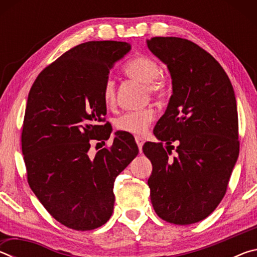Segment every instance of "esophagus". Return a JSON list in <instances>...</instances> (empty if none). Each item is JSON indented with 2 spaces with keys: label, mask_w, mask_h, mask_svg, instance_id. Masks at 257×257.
Masks as SVG:
<instances>
[{
  "label": "esophagus",
  "mask_w": 257,
  "mask_h": 257,
  "mask_svg": "<svg viewBox=\"0 0 257 257\" xmlns=\"http://www.w3.org/2000/svg\"><path fill=\"white\" fill-rule=\"evenodd\" d=\"M135 139H136V143H137V146H138L139 151L142 152L143 145H144V139H143L141 136H136V137H135Z\"/></svg>",
  "instance_id": "esophagus-1"
}]
</instances>
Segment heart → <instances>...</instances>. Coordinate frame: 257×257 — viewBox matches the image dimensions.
Instances as JSON below:
<instances>
[{
  "label": "heart",
  "instance_id": "b5f03b06",
  "mask_svg": "<svg viewBox=\"0 0 257 257\" xmlns=\"http://www.w3.org/2000/svg\"><path fill=\"white\" fill-rule=\"evenodd\" d=\"M124 71L129 77L146 85V88L151 95L164 96L168 92V81L165 78L159 76L161 72L158 61L146 55L136 56L125 64ZM103 98L107 106H112L115 103V81L112 78H107L103 88ZM155 118L153 107H145L142 110L128 111L121 114L115 120L116 128L125 133L141 135L144 134Z\"/></svg>",
  "mask_w": 257,
  "mask_h": 257
}]
</instances>
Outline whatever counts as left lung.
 <instances>
[{
    "instance_id": "left-lung-1",
    "label": "left lung",
    "mask_w": 257,
    "mask_h": 257,
    "mask_svg": "<svg viewBox=\"0 0 257 257\" xmlns=\"http://www.w3.org/2000/svg\"><path fill=\"white\" fill-rule=\"evenodd\" d=\"M147 46L167 64L172 79L170 101L154 129L160 143L143 147L153 165L147 181L151 201L167 222L196 223L222 201L237 162L234 92L220 63L195 43L153 37ZM176 140L180 145L171 158V144Z\"/></svg>"
}]
</instances>
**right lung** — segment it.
Segmentation results:
<instances>
[{
  "instance_id": "obj_1",
  "label": "right lung",
  "mask_w": 257,
  "mask_h": 257,
  "mask_svg": "<svg viewBox=\"0 0 257 257\" xmlns=\"http://www.w3.org/2000/svg\"><path fill=\"white\" fill-rule=\"evenodd\" d=\"M125 42H87L43 70L30 88L21 134L30 188L61 224L86 231L110 219L115 178L136 158L134 137L115 133L90 159L89 141H106L103 88Z\"/></svg>"
}]
</instances>
